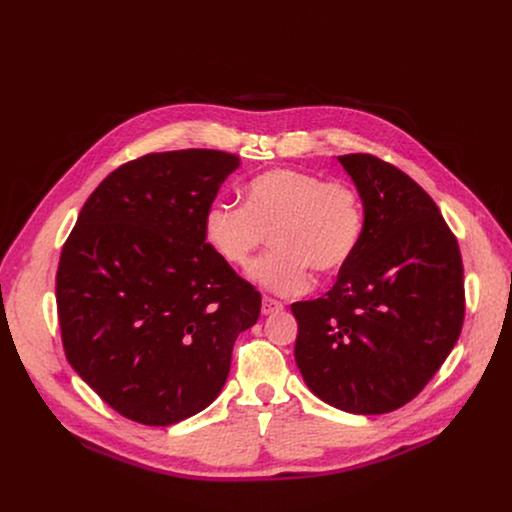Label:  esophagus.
Segmentation results:
<instances>
[{
  "label": "esophagus",
  "instance_id": "1",
  "mask_svg": "<svg viewBox=\"0 0 512 512\" xmlns=\"http://www.w3.org/2000/svg\"><path fill=\"white\" fill-rule=\"evenodd\" d=\"M283 308L281 302H277L275 298H269V296H263V304H261V312L267 316V314H273V312H279Z\"/></svg>",
  "mask_w": 512,
  "mask_h": 512
}]
</instances>
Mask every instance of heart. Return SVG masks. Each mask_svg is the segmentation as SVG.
I'll list each match as a JSON object with an SVG mask.
<instances>
[{"mask_svg":"<svg viewBox=\"0 0 512 512\" xmlns=\"http://www.w3.org/2000/svg\"><path fill=\"white\" fill-rule=\"evenodd\" d=\"M243 206L212 202L204 214V239L235 267H247L267 237L273 249L253 263L249 275L281 296L310 285V269L322 275L342 271L364 229L358 190L346 180L273 168L241 188Z\"/></svg>","mask_w":512,"mask_h":512,"instance_id":"heart-1","label":"heart"}]
</instances>
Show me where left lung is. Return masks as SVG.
I'll return each mask as SVG.
<instances>
[{"instance_id":"1","label":"left lung","mask_w":512,"mask_h":512,"mask_svg":"<svg viewBox=\"0 0 512 512\" xmlns=\"http://www.w3.org/2000/svg\"><path fill=\"white\" fill-rule=\"evenodd\" d=\"M364 206L360 243L326 296L291 304L310 391L356 413H389L440 371L464 324L458 241L431 196L371 154L338 156Z\"/></svg>"}]
</instances>
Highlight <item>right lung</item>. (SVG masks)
Returning a JSON list of instances; mask_svg holds the SVG:
<instances>
[{
    "mask_svg": "<svg viewBox=\"0 0 512 512\" xmlns=\"http://www.w3.org/2000/svg\"><path fill=\"white\" fill-rule=\"evenodd\" d=\"M235 154L178 150L119 166L89 196L56 271L64 354L119 415L172 425L208 407L261 294L204 239Z\"/></svg>",
    "mask_w": 512,
    "mask_h": 512,
    "instance_id": "add662e5",
    "label": "right lung"
}]
</instances>
